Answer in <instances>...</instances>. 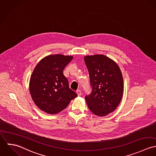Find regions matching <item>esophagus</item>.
Wrapping results in <instances>:
<instances>
[{
    "instance_id": "1",
    "label": "esophagus",
    "mask_w": 156,
    "mask_h": 156,
    "mask_svg": "<svg viewBox=\"0 0 156 156\" xmlns=\"http://www.w3.org/2000/svg\"><path fill=\"white\" fill-rule=\"evenodd\" d=\"M76 94H78V96H81V94H82V92H81V90H76Z\"/></svg>"
}]
</instances>
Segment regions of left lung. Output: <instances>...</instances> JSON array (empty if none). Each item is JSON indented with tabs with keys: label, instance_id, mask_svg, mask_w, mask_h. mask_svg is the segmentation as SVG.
Returning <instances> with one entry per match:
<instances>
[{
	"label": "left lung",
	"instance_id": "1",
	"mask_svg": "<svg viewBox=\"0 0 156 156\" xmlns=\"http://www.w3.org/2000/svg\"><path fill=\"white\" fill-rule=\"evenodd\" d=\"M91 93L85 96L90 110L96 116H104L119 104L124 89L122 75L118 64L102 55L86 56Z\"/></svg>",
	"mask_w": 156,
	"mask_h": 156
}]
</instances>
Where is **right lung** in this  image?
Masks as SVG:
<instances>
[{"instance_id": "obj_1", "label": "right lung", "mask_w": 156, "mask_h": 156, "mask_svg": "<svg viewBox=\"0 0 156 156\" xmlns=\"http://www.w3.org/2000/svg\"><path fill=\"white\" fill-rule=\"evenodd\" d=\"M73 57L62 55L46 57L35 67L30 82V91L37 106L49 114L60 112L77 96L70 89L63 74Z\"/></svg>"}]
</instances>
